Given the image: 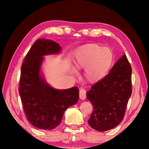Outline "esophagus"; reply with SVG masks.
Listing matches in <instances>:
<instances>
[{"mask_svg":"<svg viewBox=\"0 0 149 149\" xmlns=\"http://www.w3.org/2000/svg\"><path fill=\"white\" fill-rule=\"evenodd\" d=\"M79 98L81 100H84L86 98V91L84 89H79Z\"/></svg>","mask_w":149,"mask_h":149,"instance_id":"1","label":"esophagus"}]
</instances>
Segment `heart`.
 <instances>
[{
	"label": "heart",
	"mask_w": 149,
	"mask_h": 149,
	"mask_svg": "<svg viewBox=\"0 0 149 149\" xmlns=\"http://www.w3.org/2000/svg\"><path fill=\"white\" fill-rule=\"evenodd\" d=\"M114 61L113 50L98 44H87L78 49L75 64L78 69H85L88 82L95 84L102 79L109 72Z\"/></svg>",
	"instance_id": "b5f03b06"
}]
</instances>
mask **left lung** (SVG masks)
Masks as SVG:
<instances>
[{
  "instance_id": "obj_1",
  "label": "left lung",
  "mask_w": 149,
  "mask_h": 149,
  "mask_svg": "<svg viewBox=\"0 0 149 149\" xmlns=\"http://www.w3.org/2000/svg\"><path fill=\"white\" fill-rule=\"evenodd\" d=\"M132 73L130 63L123 54L109 74L87 92V99L93 106L88 123L93 129L105 132L122 122L132 93Z\"/></svg>"
}]
</instances>
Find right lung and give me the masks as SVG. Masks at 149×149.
Wrapping results in <instances>:
<instances>
[{
    "label": "right lung",
    "instance_id": "add662e5",
    "mask_svg": "<svg viewBox=\"0 0 149 149\" xmlns=\"http://www.w3.org/2000/svg\"><path fill=\"white\" fill-rule=\"evenodd\" d=\"M58 43L38 39L27 52L21 68L19 93L29 122L39 130L54 129L61 122L68 108L78 102L79 89H56L41 75L43 56L59 53Z\"/></svg>",
    "mask_w": 149,
    "mask_h": 149
}]
</instances>
